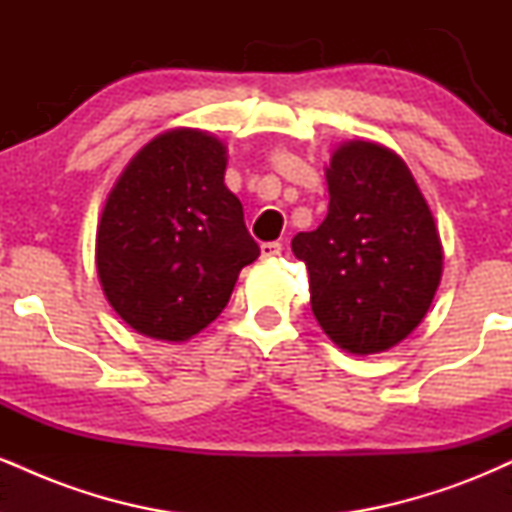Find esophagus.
Listing matches in <instances>:
<instances>
[{
  "label": "esophagus",
  "mask_w": 512,
  "mask_h": 512,
  "mask_svg": "<svg viewBox=\"0 0 512 512\" xmlns=\"http://www.w3.org/2000/svg\"><path fill=\"white\" fill-rule=\"evenodd\" d=\"M281 250H284V245H281L279 240H269V243L260 245L262 257H276V255H281Z\"/></svg>",
  "instance_id": "34e87169"
}]
</instances>
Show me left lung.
I'll use <instances>...</instances> for the list:
<instances>
[{
	"label": "left lung",
	"mask_w": 512,
	"mask_h": 512,
	"mask_svg": "<svg viewBox=\"0 0 512 512\" xmlns=\"http://www.w3.org/2000/svg\"><path fill=\"white\" fill-rule=\"evenodd\" d=\"M325 175V221L298 233L291 250L308 267L327 337L349 354H380L431 308L443 274L436 221L407 163L383 144H342Z\"/></svg>",
	"instance_id": "obj_1"
}]
</instances>
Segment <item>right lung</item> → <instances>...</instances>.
<instances>
[{
	"mask_svg": "<svg viewBox=\"0 0 512 512\" xmlns=\"http://www.w3.org/2000/svg\"><path fill=\"white\" fill-rule=\"evenodd\" d=\"M226 146L202 129L158 134L110 190L96 233L108 303L132 330L187 342L226 308L260 257L243 204L223 185Z\"/></svg>",
	"mask_w": 512,
	"mask_h": 512,
	"instance_id": "obj_1",
	"label": "right lung"
}]
</instances>
